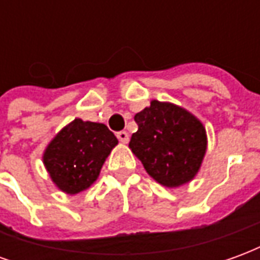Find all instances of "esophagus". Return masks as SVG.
<instances>
[{"label":"esophagus","instance_id":"1","mask_svg":"<svg viewBox=\"0 0 260 260\" xmlns=\"http://www.w3.org/2000/svg\"><path fill=\"white\" fill-rule=\"evenodd\" d=\"M117 138H118V141L122 142V143H128V141H129V135H128L125 131H119V132H117Z\"/></svg>","mask_w":260,"mask_h":260}]
</instances>
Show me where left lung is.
Instances as JSON below:
<instances>
[{
	"label": "left lung",
	"instance_id": "8db88e82",
	"mask_svg": "<svg viewBox=\"0 0 260 260\" xmlns=\"http://www.w3.org/2000/svg\"><path fill=\"white\" fill-rule=\"evenodd\" d=\"M138 131L129 147L147 174L158 184L175 188L191 181L206 153V131L184 108L153 100L135 115Z\"/></svg>",
	"mask_w": 260,
	"mask_h": 260
}]
</instances>
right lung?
Masks as SVG:
<instances>
[{"instance_id": "obj_1", "label": "right lung", "mask_w": 260, "mask_h": 260, "mask_svg": "<svg viewBox=\"0 0 260 260\" xmlns=\"http://www.w3.org/2000/svg\"><path fill=\"white\" fill-rule=\"evenodd\" d=\"M117 138L104 124L76 118L48 145L43 160L61 191L78 193L97 180Z\"/></svg>"}]
</instances>
